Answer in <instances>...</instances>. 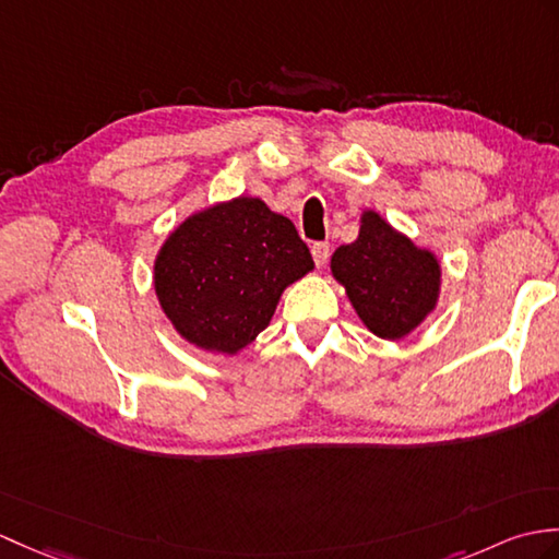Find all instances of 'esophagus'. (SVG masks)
Returning a JSON list of instances; mask_svg holds the SVG:
<instances>
[{
	"instance_id": "34e87169",
	"label": "esophagus",
	"mask_w": 559,
	"mask_h": 559,
	"mask_svg": "<svg viewBox=\"0 0 559 559\" xmlns=\"http://www.w3.org/2000/svg\"><path fill=\"white\" fill-rule=\"evenodd\" d=\"M329 252H331V245L329 242H314V245H311V257H314V264L319 269L326 264Z\"/></svg>"
}]
</instances>
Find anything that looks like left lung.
I'll return each mask as SVG.
<instances>
[{
    "label": "left lung",
    "mask_w": 559,
    "mask_h": 559,
    "mask_svg": "<svg viewBox=\"0 0 559 559\" xmlns=\"http://www.w3.org/2000/svg\"><path fill=\"white\" fill-rule=\"evenodd\" d=\"M331 276L373 335L402 341L436 311L443 269L436 252L365 210L357 240L333 252Z\"/></svg>",
    "instance_id": "8db88e82"
}]
</instances>
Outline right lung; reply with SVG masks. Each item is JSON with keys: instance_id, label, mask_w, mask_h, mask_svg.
Listing matches in <instances>:
<instances>
[{"instance_id": "obj_1", "label": "right lung", "mask_w": 559, "mask_h": 559, "mask_svg": "<svg viewBox=\"0 0 559 559\" xmlns=\"http://www.w3.org/2000/svg\"><path fill=\"white\" fill-rule=\"evenodd\" d=\"M314 269L293 221L259 198L190 214L154 259V293L186 343L238 355L262 333L283 290Z\"/></svg>"}]
</instances>
